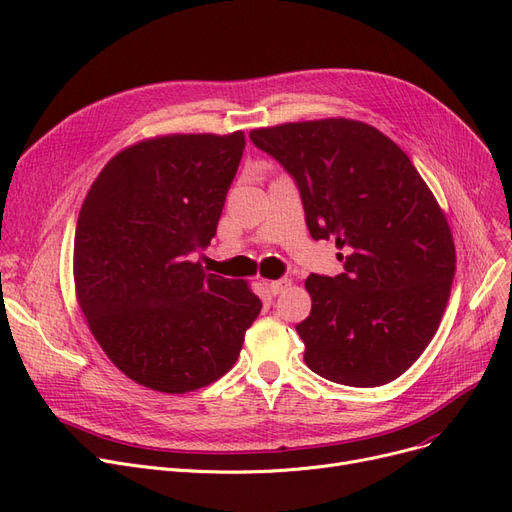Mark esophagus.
I'll use <instances>...</instances> for the list:
<instances>
[{
    "label": "esophagus",
    "mask_w": 512,
    "mask_h": 512,
    "mask_svg": "<svg viewBox=\"0 0 512 512\" xmlns=\"http://www.w3.org/2000/svg\"><path fill=\"white\" fill-rule=\"evenodd\" d=\"M288 286H290V280H288V278H280V280H274V282L267 284V288H270V292L274 294V297H276V294L284 292Z\"/></svg>",
    "instance_id": "1"
}]
</instances>
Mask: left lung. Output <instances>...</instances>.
Listing matches in <instances>:
<instances>
[{
	"label": "left lung",
	"instance_id": "8db88e82",
	"mask_svg": "<svg viewBox=\"0 0 512 512\" xmlns=\"http://www.w3.org/2000/svg\"><path fill=\"white\" fill-rule=\"evenodd\" d=\"M294 178L315 240L334 238L342 274H311L297 326L305 363L336 384L373 388L432 342L456 270L444 213L407 153L369 124L328 118L251 130Z\"/></svg>",
	"mask_w": 512,
	"mask_h": 512
}]
</instances>
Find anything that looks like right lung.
<instances>
[{
  "instance_id": "obj_1",
  "label": "right lung",
  "mask_w": 512,
  "mask_h": 512,
  "mask_svg": "<svg viewBox=\"0 0 512 512\" xmlns=\"http://www.w3.org/2000/svg\"><path fill=\"white\" fill-rule=\"evenodd\" d=\"M245 134H168L107 161L80 207L74 286L87 324L132 382L184 394L236 363L261 311L240 280L193 257L218 230Z\"/></svg>"
}]
</instances>
